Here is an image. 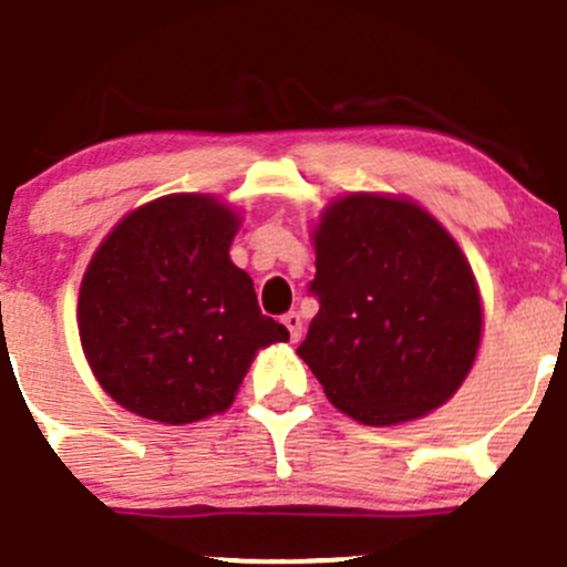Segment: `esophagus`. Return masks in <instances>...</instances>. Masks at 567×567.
Segmentation results:
<instances>
[{
  "label": "esophagus",
  "mask_w": 567,
  "mask_h": 567,
  "mask_svg": "<svg viewBox=\"0 0 567 567\" xmlns=\"http://www.w3.org/2000/svg\"><path fill=\"white\" fill-rule=\"evenodd\" d=\"M282 323L288 326V331H290V339H293V342H299L301 339V331H303V320H301V315L299 312H288L282 318Z\"/></svg>",
  "instance_id": "34e87169"
}]
</instances>
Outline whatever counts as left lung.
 Wrapping results in <instances>:
<instances>
[{
	"mask_svg": "<svg viewBox=\"0 0 567 567\" xmlns=\"http://www.w3.org/2000/svg\"><path fill=\"white\" fill-rule=\"evenodd\" d=\"M320 303L296 353L333 408L402 424L454 396L481 342L473 268L449 230L408 198L355 193L315 228Z\"/></svg>",
	"mask_w": 567,
	"mask_h": 567,
	"instance_id": "left-lung-1",
	"label": "left lung"
}]
</instances>
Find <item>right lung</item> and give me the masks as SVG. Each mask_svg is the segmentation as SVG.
<instances>
[{
  "label": "right lung",
  "instance_id": "obj_1",
  "mask_svg": "<svg viewBox=\"0 0 567 567\" xmlns=\"http://www.w3.org/2000/svg\"><path fill=\"white\" fill-rule=\"evenodd\" d=\"M238 214L212 195H165L105 236L81 282L79 333L94 378L141 419L223 413L266 344L288 342L230 260Z\"/></svg>",
  "mask_w": 567,
  "mask_h": 567
}]
</instances>
